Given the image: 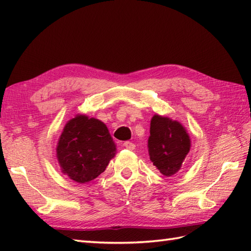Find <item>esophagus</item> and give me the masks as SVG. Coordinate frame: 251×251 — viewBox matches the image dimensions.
<instances>
[{
  "mask_svg": "<svg viewBox=\"0 0 251 251\" xmlns=\"http://www.w3.org/2000/svg\"><path fill=\"white\" fill-rule=\"evenodd\" d=\"M123 147H124V148H126L127 150H130V151H132V150H135L136 145L133 144L132 142H130V141H126V142H124Z\"/></svg>",
  "mask_w": 251,
  "mask_h": 251,
  "instance_id": "34e87169",
  "label": "esophagus"
}]
</instances>
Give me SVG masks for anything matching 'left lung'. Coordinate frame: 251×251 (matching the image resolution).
I'll use <instances>...</instances> for the list:
<instances>
[{
    "label": "left lung",
    "mask_w": 251,
    "mask_h": 251,
    "mask_svg": "<svg viewBox=\"0 0 251 251\" xmlns=\"http://www.w3.org/2000/svg\"><path fill=\"white\" fill-rule=\"evenodd\" d=\"M190 138L177 121L155 114L151 121L149 154L153 165L165 176L176 174L190 150Z\"/></svg>",
    "instance_id": "left-lung-1"
}]
</instances>
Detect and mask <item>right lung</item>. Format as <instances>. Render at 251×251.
I'll list each match as a JSON object with an SVG mask.
<instances>
[{
    "label": "right lung",
    "instance_id": "add662e5",
    "mask_svg": "<svg viewBox=\"0 0 251 251\" xmlns=\"http://www.w3.org/2000/svg\"><path fill=\"white\" fill-rule=\"evenodd\" d=\"M115 152L107 126L82 114L67 122L56 147L62 172L80 184L91 182L106 170Z\"/></svg>",
    "mask_w": 251,
    "mask_h": 251
}]
</instances>
